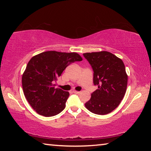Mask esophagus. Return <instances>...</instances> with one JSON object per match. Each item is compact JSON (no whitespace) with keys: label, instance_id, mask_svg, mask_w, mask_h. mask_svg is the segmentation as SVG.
Wrapping results in <instances>:
<instances>
[{"label":"esophagus","instance_id":"34e87169","mask_svg":"<svg viewBox=\"0 0 151 151\" xmlns=\"http://www.w3.org/2000/svg\"><path fill=\"white\" fill-rule=\"evenodd\" d=\"M74 93H75V94H80L81 92V91H73Z\"/></svg>","mask_w":151,"mask_h":151}]
</instances>
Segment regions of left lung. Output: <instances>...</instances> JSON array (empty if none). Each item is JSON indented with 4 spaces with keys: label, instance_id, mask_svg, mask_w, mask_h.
Segmentation results:
<instances>
[{
    "label": "left lung",
    "instance_id": "1",
    "mask_svg": "<svg viewBox=\"0 0 151 151\" xmlns=\"http://www.w3.org/2000/svg\"><path fill=\"white\" fill-rule=\"evenodd\" d=\"M93 70V83L98 89L85 103L89 111L106 114L121 103L126 93L128 76L121 58L107 51L84 53Z\"/></svg>",
    "mask_w": 151,
    "mask_h": 151
}]
</instances>
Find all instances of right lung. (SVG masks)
Instances as JSON below:
<instances>
[{
  "label": "right lung",
  "mask_w": 151,
  "mask_h": 151,
  "mask_svg": "<svg viewBox=\"0 0 151 151\" xmlns=\"http://www.w3.org/2000/svg\"><path fill=\"white\" fill-rule=\"evenodd\" d=\"M83 58L76 52L46 51L33 57L22 77L24 94L32 108L44 116H52L65 109L69 93L55 88L63 70Z\"/></svg>",
  "instance_id": "obj_1"
}]
</instances>
